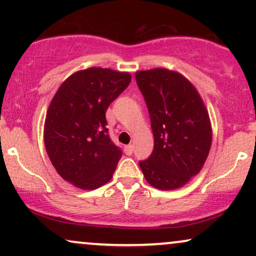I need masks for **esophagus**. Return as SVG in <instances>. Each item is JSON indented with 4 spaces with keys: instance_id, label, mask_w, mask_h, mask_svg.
<instances>
[{
    "instance_id": "esophagus-1",
    "label": "esophagus",
    "mask_w": 256,
    "mask_h": 256,
    "mask_svg": "<svg viewBox=\"0 0 256 256\" xmlns=\"http://www.w3.org/2000/svg\"><path fill=\"white\" fill-rule=\"evenodd\" d=\"M132 150H134V146H132V144H128V146H124V152H126V155L130 156L132 154Z\"/></svg>"
}]
</instances>
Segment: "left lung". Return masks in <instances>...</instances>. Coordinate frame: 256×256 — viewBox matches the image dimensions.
Wrapping results in <instances>:
<instances>
[{"mask_svg": "<svg viewBox=\"0 0 256 256\" xmlns=\"http://www.w3.org/2000/svg\"><path fill=\"white\" fill-rule=\"evenodd\" d=\"M136 82L152 122L154 150L140 160L146 182L160 190H174L199 174L211 148L208 110L197 90L177 72L140 71Z\"/></svg>", "mask_w": 256, "mask_h": 256, "instance_id": "left-lung-1", "label": "left lung"}]
</instances>
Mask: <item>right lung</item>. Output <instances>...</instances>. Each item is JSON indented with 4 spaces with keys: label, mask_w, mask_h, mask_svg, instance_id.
<instances>
[{
    "label": "right lung",
    "mask_w": 256,
    "mask_h": 256,
    "mask_svg": "<svg viewBox=\"0 0 256 256\" xmlns=\"http://www.w3.org/2000/svg\"><path fill=\"white\" fill-rule=\"evenodd\" d=\"M130 80L129 73L92 68L59 87L45 118L44 142L62 180L94 190L113 177L122 152L110 136L106 110Z\"/></svg>",
    "instance_id": "obj_1"
}]
</instances>
